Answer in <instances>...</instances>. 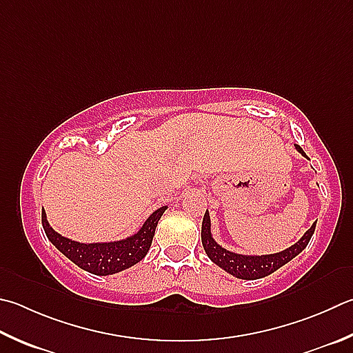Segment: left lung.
<instances>
[{"label":"left lung","instance_id":"left-lung-1","mask_svg":"<svg viewBox=\"0 0 353 353\" xmlns=\"http://www.w3.org/2000/svg\"><path fill=\"white\" fill-rule=\"evenodd\" d=\"M294 148L299 152L301 156H305L299 145H294ZM316 222L307 230L303 238H301L296 243H293L292 247H288L279 253H272V254H242V253H234L230 252V250L223 248L221 243H217L213 238V233H211V219L208 210L205 211L203 221H202V245L205 253H207L208 258L214 262L217 267H221L222 270L227 273L233 274L234 278L239 279H259L265 278L273 272H276L278 268L285 265L287 262H290L294 256H298L303 250L307 247L310 238L315 233Z\"/></svg>","mask_w":353,"mask_h":353}]
</instances>
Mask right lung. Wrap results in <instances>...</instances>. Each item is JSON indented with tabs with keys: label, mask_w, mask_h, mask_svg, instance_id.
Returning a JSON list of instances; mask_svg holds the SVG:
<instances>
[{
	"label": "right lung",
	"mask_w": 353,
	"mask_h": 353,
	"mask_svg": "<svg viewBox=\"0 0 353 353\" xmlns=\"http://www.w3.org/2000/svg\"><path fill=\"white\" fill-rule=\"evenodd\" d=\"M166 208L168 207H160L152 211L148 219L134 234L125 239L110 242H79L65 238L50 227L44 210H41V222L48 239L68 259L89 273L108 276V274L123 272L145 258L154 238L157 222Z\"/></svg>",
	"instance_id": "add662e5"
}]
</instances>
